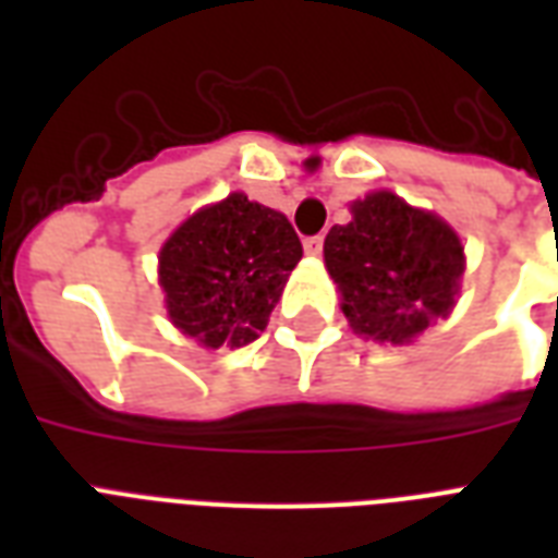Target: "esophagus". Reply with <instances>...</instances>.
<instances>
[{
    "mask_svg": "<svg viewBox=\"0 0 558 558\" xmlns=\"http://www.w3.org/2000/svg\"><path fill=\"white\" fill-rule=\"evenodd\" d=\"M304 252L313 254V257H318V254L324 252V236L322 234L306 236V240H304Z\"/></svg>",
    "mask_w": 558,
    "mask_h": 558,
    "instance_id": "34e87169",
    "label": "esophagus"
}]
</instances>
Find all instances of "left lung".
Instances as JSON below:
<instances>
[{
  "instance_id": "1",
  "label": "left lung",
  "mask_w": 558,
  "mask_h": 558,
  "mask_svg": "<svg viewBox=\"0 0 558 558\" xmlns=\"http://www.w3.org/2000/svg\"><path fill=\"white\" fill-rule=\"evenodd\" d=\"M324 260L350 327L367 339L405 344L454 306L463 245L434 214L376 191L353 202L348 226L330 228Z\"/></svg>"
}]
</instances>
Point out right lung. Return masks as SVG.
Returning <instances> with one entry per match:
<instances>
[{
    "label": "right lung",
    "instance_id": "1",
    "mask_svg": "<svg viewBox=\"0 0 558 558\" xmlns=\"http://www.w3.org/2000/svg\"><path fill=\"white\" fill-rule=\"evenodd\" d=\"M301 254L283 214L231 193L193 214L161 248L170 318L205 348H243L266 330Z\"/></svg>",
    "mask_w": 558,
    "mask_h": 558
}]
</instances>
